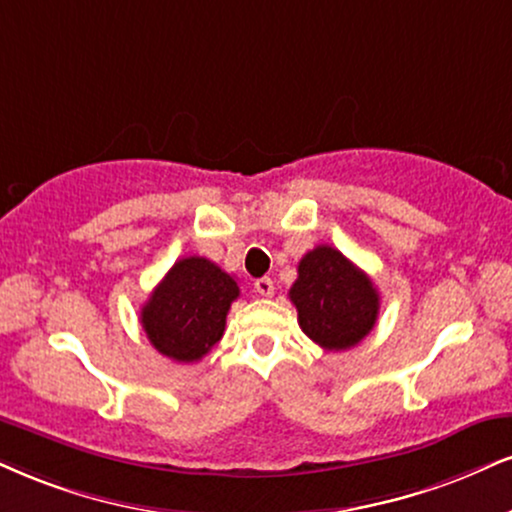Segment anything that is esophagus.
Segmentation results:
<instances>
[{
  "instance_id": "obj_1",
  "label": "esophagus",
  "mask_w": 512,
  "mask_h": 512,
  "mask_svg": "<svg viewBox=\"0 0 512 512\" xmlns=\"http://www.w3.org/2000/svg\"><path fill=\"white\" fill-rule=\"evenodd\" d=\"M254 289L261 296H273L275 285H273V280H270V277H258V280L254 282Z\"/></svg>"
}]
</instances>
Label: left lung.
I'll return each mask as SVG.
<instances>
[{"mask_svg":"<svg viewBox=\"0 0 512 512\" xmlns=\"http://www.w3.org/2000/svg\"><path fill=\"white\" fill-rule=\"evenodd\" d=\"M289 299L301 330L325 351H346L363 342L380 313V294L370 277L327 244L301 258Z\"/></svg>","mask_w":512,"mask_h":512,"instance_id":"obj_1","label":"left lung"}]
</instances>
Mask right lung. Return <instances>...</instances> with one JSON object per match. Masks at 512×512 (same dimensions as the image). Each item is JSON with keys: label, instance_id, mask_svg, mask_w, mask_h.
Instances as JSON below:
<instances>
[{"label": "right lung", "instance_id": "obj_1", "mask_svg": "<svg viewBox=\"0 0 512 512\" xmlns=\"http://www.w3.org/2000/svg\"><path fill=\"white\" fill-rule=\"evenodd\" d=\"M235 277L204 256L180 258L142 306V327L151 346L175 363L201 361L220 342Z\"/></svg>", "mask_w": 512, "mask_h": 512}]
</instances>
